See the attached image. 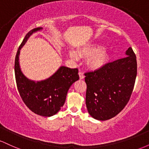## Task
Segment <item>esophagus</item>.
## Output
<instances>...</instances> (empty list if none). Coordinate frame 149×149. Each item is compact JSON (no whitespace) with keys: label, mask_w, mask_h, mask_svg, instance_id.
Returning a JSON list of instances; mask_svg holds the SVG:
<instances>
[{"label":"esophagus","mask_w":149,"mask_h":149,"mask_svg":"<svg viewBox=\"0 0 149 149\" xmlns=\"http://www.w3.org/2000/svg\"><path fill=\"white\" fill-rule=\"evenodd\" d=\"M78 74H79L80 79H83V78H85V76H84V74H83V72H79V73H78Z\"/></svg>","instance_id":"obj_1"}]
</instances>
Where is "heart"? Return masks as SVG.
I'll return each instance as SVG.
<instances>
[{
  "label": "heart",
  "instance_id": "b5f03b06",
  "mask_svg": "<svg viewBox=\"0 0 149 149\" xmlns=\"http://www.w3.org/2000/svg\"><path fill=\"white\" fill-rule=\"evenodd\" d=\"M101 46L97 44H90L78 51L81 57H88L87 60L88 66L92 69H98L104 66L107 59V54L104 49H100ZM72 57H76V54H72Z\"/></svg>",
  "mask_w": 149,
  "mask_h": 149
}]
</instances>
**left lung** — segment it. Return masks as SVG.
Returning <instances> with one entry per match:
<instances>
[{
    "mask_svg": "<svg viewBox=\"0 0 149 149\" xmlns=\"http://www.w3.org/2000/svg\"><path fill=\"white\" fill-rule=\"evenodd\" d=\"M127 57L85 73V103L90 115L100 120L115 117L127 105L134 89L137 63L129 47Z\"/></svg>",
    "mask_w": 149,
    "mask_h": 149,
    "instance_id": "left-lung-1",
    "label": "left lung"
}]
</instances>
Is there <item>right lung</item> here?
I'll list each match as a JSON object with an SVG mask.
<instances>
[{
	"mask_svg": "<svg viewBox=\"0 0 149 149\" xmlns=\"http://www.w3.org/2000/svg\"><path fill=\"white\" fill-rule=\"evenodd\" d=\"M38 27L26 35L19 47L15 60V74L19 93L27 107L37 115L49 117L56 114L64 104L68 90L79 79L78 69L61 66L48 79L40 82L31 81L24 76L19 65V54L22 47Z\"/></svg>",
	"mask_w": 149,
	"mask_h": 149,
	"instance_id": "right-lung-1",
	"label": "right lung"
}]
</instances>
